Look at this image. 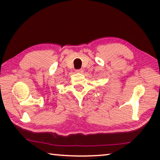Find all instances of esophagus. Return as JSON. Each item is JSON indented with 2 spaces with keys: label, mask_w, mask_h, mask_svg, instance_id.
Instances as JSON below:
<instances>
[{
  "label": "esophagus",
  "mask_w": 160,
  "mask_h": 160,
  "mask_svg": "<svg viewBox=\"0 0 160 160\" xmlns=\"http://www.w3.org/2000/svg\"><path fill=\"white\" fill-rule=\"evenodd\" d=\"M83 70L82 69L76 70V72H77V73H83Z\"/></svg>",
  "instance_id": "esophagus-1"
}]
</instances>
